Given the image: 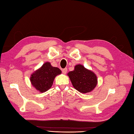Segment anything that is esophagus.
<instances>
[{
    "label": "esophagus",
    "mask_w": 134,
    "mask_h": 134,
    "mask_svg": "<svg viewBox=\"0 0 134 134\" xmlns=\"http://www.w3.org/2000/svg\"><path fill=\"white\" fill-rule=\"evenodd\" d=\"M67 72V68H65V69H63L62 70V72L64 74H65Z\"/></svg>",
    "instance_id": "obj_1"
}]
</instances>
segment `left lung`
Listing matches in <instances>:
<instances>
[{"label":"left lung","instance_id":"1","mask_svg":"<svg viewBox=\"0 0 134 134\" xmlns=\"http://www.w3.org/2000/svg\"><path fill=\"white\" fill-rule=\"evenodd\" d=\"M68 75L74 87L81 93L91 92L97 84V78L95 74L81 64L75 65L74 70L69 72Z\"/></svg>","mask_w":134,"mask_h":134}]
</instances>
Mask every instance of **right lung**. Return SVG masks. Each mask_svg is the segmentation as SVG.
<instances>
[{
	"instance_id": "obj_1",
	"label": "right lung",
	"mask_w": 134,
	"mask_h": 134,
	"mask_svg": "<svg viewBox=\"0 0 134 134\" xmlns=\"http://www.w3.org/2000/svg\"><path fill=\"white\" fill-rule=\"evenodd\" d=\"M61 73L59 68L52 67L50 63L46 62L31 75V83L37 90L45 92L52 86L55 76Z\"/></svg>"
}]
</instances>
